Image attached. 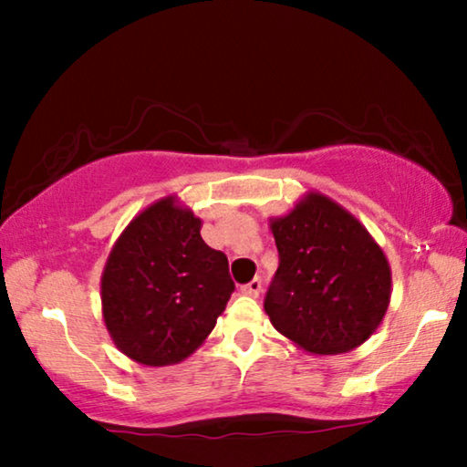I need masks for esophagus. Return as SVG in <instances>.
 Here are the masks:
<instances>
[{"label":"esophagus","instance_id":"34e87169","mask_svg":"<svg viewBox=\"0 0 467 467\" xmlns=\"http://www.w3.org/2000/svg\"><path fill=\"white\" fill-rule=\"evenodd\" d=\"M242 296H248V297H257L261 293V278H253L251 283L242 286Z\"/></svg>","mask_w":467,"mask_h":467}]
</instances>
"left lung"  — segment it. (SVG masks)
<instances>
[{
	"mask_svg": "<svg viewBox=\"0 0 467 467\" xmlns=\"http://www.w3.org/2000/svg\"><path fill=\"white\" fill-rule=\"evenodd\" d=\"M278 270L264 308L274 329L310 355H342L379 329L391 302V267L366 227L310 191L270 219Z\"/></svg>",
	"mask_w": 467,
	"mask_h": 467,
	"instance_id": "left-lung-1",
	"label": "left lung"
}]
</instances>
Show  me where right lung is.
Here are the masks:
<instances>
[{
	"label": "right lung",
	"instance_id": "1",
	"mask_svg": "<svg viewBox=\"0 0 467 467\" xmlns=\"http://www.w3.org/2000/svg\"><path fill=\"white\" fill-rule=\"evenodd\" d=\"M200 229L202 219L168 195L133 216L108 254L101 315L120 353L142 366L193 355L232 297L227 257Z\"/></svg>",
	"mask_w": 467,
	"mask_h": 467
}]
</instances>
